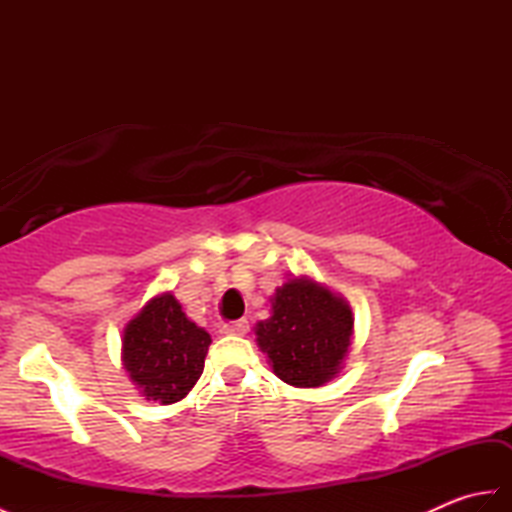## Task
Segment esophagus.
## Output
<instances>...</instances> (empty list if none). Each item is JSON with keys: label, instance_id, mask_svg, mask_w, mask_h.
I'll return each mask as SVG.
<instances>
[{"label": "esophagus", "instance_id": "1", "mask_svg": "<svg viewBox=\"0 0 512 512\" xmlns=\"http://www.w3.org/2000/svg\"><path fill=\"white\" fill-rule=\"evenodd\" d=\"M224 334H233V336H244L248 332V321L246 319H239V321H231V323H224Z\"/></svg>", "mask_w": 512, "mask_h": 512}]
</instances>
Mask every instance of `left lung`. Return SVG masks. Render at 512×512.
Listing matches in <instances>:
<instances>
[{"label":"left lung","instance_id":"1","mask_svg":"<svg viewBox=\"0 0 512 512\" xmlns=\"http://www.w3.org/2000/svg\"><path fill=\"white\" fill-rule=\"evenodd\" d=\"M354 317L343 297L308 277L277 288L273 317L259 321L257 345L288 385L321 387L332 380L352 345Z\"/></svg>","mask_w":512,"mask_h":512}]
</instances>
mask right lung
I'll list each match as a JSON object with an SVG mask.
<instances>
[{"mask_svg": "<svg viewBox=\"0 0 512 512\" xmlns=\"http://www.w3.org/2000/svg\"><path fill=\"white\" fill-rule=\"evenodd\" d=\"M211 336L182 312L178 299L158 295L127 323L123 365L147 400L171 405L198 383Z\"/></svg>", "mask_w": 512, "mask_h": 512, "instance_id": "right-lung-1", "label": "right lung"}]
</instances>
